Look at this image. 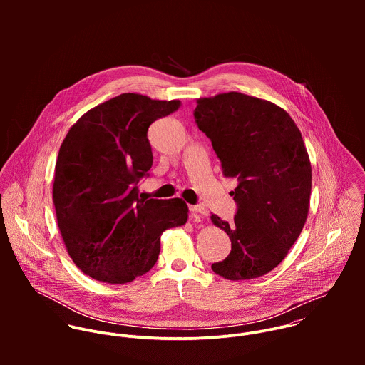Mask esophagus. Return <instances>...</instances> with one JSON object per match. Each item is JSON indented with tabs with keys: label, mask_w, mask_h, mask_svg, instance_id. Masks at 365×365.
<instances>
[{
	"label": "esophagus",
	"mask_w": 365,
	"mask_h": 365,
	"mask_svg": "<svg viewBox=\"0 0 365 365\" xmlns=\"http://www.w3.org/2000/svg\"><path fill=\"white\" fill-rule=\"evenodd\" d=\"M190 210H191L194 215H201V216L207 215V208L202 207V205H192V207H190Z\"/></svg>",
	"instance_id": "esophagus-1"
}]
</instances>
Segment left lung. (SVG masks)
<instances>
[{
  "label": "left lung",
  "instance_id": "8db88e82",
  "mask_svg": "<svg viewBox=\"0 0 365 365\" xmlns=\"http://www.w3.org/2000/svg\"><path fill=\"white\" fill-rule=\"evenodd\" d=\"M194 116L223 175L239 181L235 222L210 216L232 242L212 269L232 281L262 277L287 257L308 217L312 167L301 130L281 106L236 91L198 98Z\"/></svg>",
  "mask_w": 365,
  "mask_h": 365
}]
</instances>
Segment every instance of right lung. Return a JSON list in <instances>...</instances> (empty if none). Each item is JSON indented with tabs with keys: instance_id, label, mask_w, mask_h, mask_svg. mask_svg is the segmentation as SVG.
<instances>
[{
	"instance_id": "right-lung-1",
	"label": "right lung",
	"mask_w": 365,
	"mask_h": 365,
	"mask_svg": "<svg viewBox=\"0 0 365 365\" xmlns=\"http://www.w3.org/2000/svg\"><path fill=\"white\" fill-rule=\"evenodd\" d=\"M180 104L120 94L86 112L66 135L53 204L67 253L86 275L132 282L156 264L161 233L185 225L181 198L145 201L136 187L153 164L149 126Z\"/></svg>"
}]
</instances>
